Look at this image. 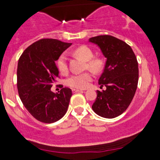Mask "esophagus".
<instances>
[{"label": "esophagus", "mask_w": 160, "mask_h": 160, "mask_svg": "<svg viewBox=\"0 0 160 160\" xmlns=\"http://www.w3.org/2000/svg\"><path fill=\"white\" fill-rule=\"evenodd\" d=\"M72 93H77V92H83V90H79V89H72Z\"/></svg>", "instance_id": "esophagus-1"}]
</instances>
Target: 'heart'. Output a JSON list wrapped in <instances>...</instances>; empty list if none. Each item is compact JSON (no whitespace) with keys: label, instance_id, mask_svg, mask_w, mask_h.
Listing matches in <instances>:
<instances>
[{"label":"heart","instance_id":"heart-1","mask_svg":"<svg viewBox=\"0 0 160 160\" xmlns=\"http://www.w3.org/2000/svg\"><path fill=\"white\" fill-rule=\"evenodd\" d=\"M75 56L86 61L85 67L93 72H98L102 68V61L99 58H93V51L88 46H82L73 51ZM57 68L61 73H66L68 70L67 58L65 54H62L56 61ZM93 76L90 72H84L79 74H73L67 80V84L76 89H84L89 86Z\"/></svg>","mask_w":160,"mask_h":160}]
</instances>
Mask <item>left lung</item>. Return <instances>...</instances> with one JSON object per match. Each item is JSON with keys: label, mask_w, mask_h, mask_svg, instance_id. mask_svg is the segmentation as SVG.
Here are the masks:
<instances>
[{"label": "left lung", "mask_w": 160, "mask_h": 160, "mask_svg": "<svg viewBox=\"0 0 160 160\" xmlns=\"http://www.w3.org/2000/svg\"><path fill=\"white\" fill-rule=\"evenodd\" d=\"M89 42L97 44L106 58L104 71L98 83L106 87L97 90L93 111L103 118H114L124 112L132 102L138 81L136 56L130 46L111 35L92 37Z\"/></svg>", "instance_id": "obj_1"}]
</instances>
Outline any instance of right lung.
<instances>
[{"instance_id":"right-lung-1","label":"right lung","mask_w":160,"mask_h":160,"mask_svg":"<svg viewBox=\"0 0 160 160\" xmlns=\"http://www.w3.org/2000/svg\"><path fill=\"white\" fill-rule=\"evenodd\" d=\"M71 45L42 38L28 46L18 59L17 87L20 99L28 112L43 123L57 122L69 107L71 89L64 88L55 93L51 88L59 77L55 62Z\"/></svg>"}]
</instances>
